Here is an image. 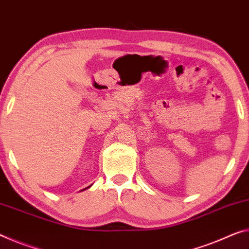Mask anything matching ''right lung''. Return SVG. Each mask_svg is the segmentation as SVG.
<instances>
[{"mask_svg": "<svg viewBox=\"0 0 249 249\" xmlns=\"http://www.w3.org/2000/svg\"><path fill=\"white\" fill-rule=\"evenodd\" d=\"M89 187H90V186H89ZM89 187H88V188H89Z\"/></svg>", "mask_w": 249, "mask_h": 249, "instance_id": "obj_1", "label": "right lung"}]
</instances>
